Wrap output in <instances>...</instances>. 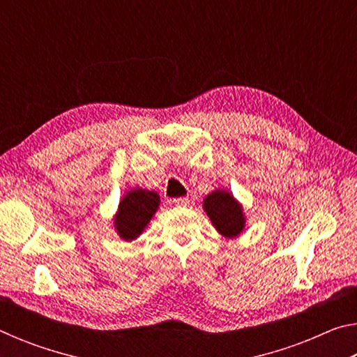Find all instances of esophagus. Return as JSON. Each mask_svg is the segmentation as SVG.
<instances>
[{"label": "esophagus", "mask_w": 357, "mask_h": 357, "mask_svg": "<svg viewBox=\"0 0 357 357\" xmlns=\"http://www.w3.org/2000/svg\"><path fill=\"white\" fill-rule=\"evenodd\" d=\"M173 204H176V206H187V204L190 203V200L187 197H181V198H173Z\"/></svg>", "instance_id": "obj_1"}]
</instances>
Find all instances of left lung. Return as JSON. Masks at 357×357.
Segmentation results:
<instances>
[{"instance_id": "left-lung-1", "label": "left lung", "mask_w": 357, "mask_h": 357, "mask_svg": "<svg viewBox=\"0 0 357 357\" xmlns=\"http://www.w3.org/2000/svg\"><path fill=\"white\" fill-rule=\"evenodd\" d=\"M204 211L217 231L227 238H234L243 231L245 219L241 204L225 190H215L204 198Z\"/></svg>"}]
</instances>
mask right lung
I'll use <instances>...</instances> for the list:
<instances>
[{"label": "right lung", "mask_w": 357, "mask_h": 357, "mask_svg": "<svg viewBox=\"0 0 357 357\" xmlns=\"http://www.w3.org/2000/svg\"><path fill=\"white\" fill-rule=\"evenodd\" d=\"M159 202L155 192L143 189L129 192L119 203V211L114 217V228L119 236L126 241L135 239L159 208Z\"/></svg>", "instance_id": "obj_1"}]
</instances>
